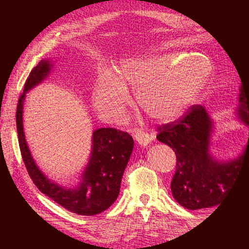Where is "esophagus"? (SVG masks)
Wrapping results in <instances>:
<instances>
[{
	"mask_svg": "<svg viewBox=\"0 0 249 249\" xmlns=\"http://www.w3.org/2000/svg\"><path fill=\"white\" fill-rule=\"evenodd\" d=\"M133 137L134 139H136V142H138L141 146H146V145L150 144L151 141H152V136H151V134L141 130H137L136 132L133 133Z\"/></svg>",
	"mask_w": 249,
	"mask_h": 249,
	"instance_id": "34e87169",
	"label": "esophagus"
}]
</instances>
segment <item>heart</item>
<instances>
[{"label":"heart","instance_id":"heart-1","mask_svg":"<svg viewBox=\"0 0 249 249\" xmlns=\"http://www.w3.org/2000/svg\"><path fill=\"white\" fill-rule=\"evenodd\" d=\"M198 56L178 53L128 57L113 72L105 71L92 87L93 107L101 118L118 123L130 104L127 89L136 90L138 105L157 122L178 119L201 92L212 73V65Z\"/></svg>","mask_w":249,"mask_h":249}]
</instances>
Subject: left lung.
<instances>
[{
	"label": "left lung",
	"mask_w": 249,
	"mask_h": 249,
	"mask_svg": "<svg viewBox=\"0 0 249 249\" xmlns=\"http://www.w3.org/2000/svg\"><path fill=\"white\" fill-rule=\"evenodd\" d=\"M235 115L249 127V88L239 89ZM214 122L202 105H193L179 121L159 127L157 139L176 152L177 166L171 191L173 198L187 210L215 206L231 190L246 161L248 142L236 158L219 160L211 153Z\"/></svg>",
	"instance_id": "left-lung-1"
}]
</instances>
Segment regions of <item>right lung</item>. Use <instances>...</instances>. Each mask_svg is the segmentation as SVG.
I'll list each match as a JSON object with an SVG mask.
<instances>
[{
	"instance_id": "obj_1",
	"label": "right lung",
	"mask_w": 249,
	"mask_h": 249,
	"mask_svg": "<svg viewBox=\"0 0 249 249\" xmlns=\"http://www.w3.org/2000/svg\"><path fill=\"white\" fill-rule=\"evenodd\" d=\"M53 63L42 59L31 70L16 110V126L22 158L31 180L43 194L70 212L79 215H95L107 210L118 198L125 167L133 150V139L127 132L112 127L97 128L92 133V145L88 165L78 185L64 187L48 178L33 158L23 130L25 95L50 75Z\"/></svg>"
}]
</instances>
